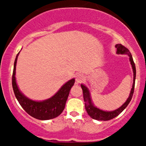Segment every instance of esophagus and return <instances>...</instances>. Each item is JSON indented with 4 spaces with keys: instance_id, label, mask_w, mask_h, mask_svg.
Listing matches in <instances>:
<instances>
[{
    "instance_id": "34e87169",
    "label": "esophagus",
    "mask_w": 146,
    "mask_h": 146,
    "mask_svg": "<svg viewBox=\"0 0 146 146\" xmlns=\"http://www.w3.org/2000/svg\"><path fill=\"white\" fill-rule=\"evenodd\" d=\"M84 80H85V77L84 75L82 74H78L76 76H75V81H76V82L78 84L82 82Z\"/></svg>"
}]
</instances>
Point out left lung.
Returning <instances> with one entry per match:
<instances>
[{"instance_id":"1","label":"left lung","mask_w":146,"mask_h":146,"mask_svg":"<svg viewBox=\"0 0 146 146\" xmlns=\"http://www.w3.org/2000/svg\"><path fill=\"white\" fill-rule=\"evenodd\" d=\"M115 47L117 48V54H124L128 55L129 56V60H130V64H131L132 68V71H133V84H132V87L130 90V95H129L128 98L123 104V105L121 106L119 108H118L116 110H112V111H105V110H101L100 108L96 107L92 102L91 97L88 88L84 85L83 84H81L82 89L83 91V97L84 100L85 102V108L87 111V113L91 118L94 119L96 120H100V121H108L112 119L115 118V117L118 116L120 113L123 111L131 101L132 95H133L134 89H135V78H136V68H135V62L133 61V58L129 51V50L126 47L121 44H117L115 45Z\"/></svg>"}]
</instances>
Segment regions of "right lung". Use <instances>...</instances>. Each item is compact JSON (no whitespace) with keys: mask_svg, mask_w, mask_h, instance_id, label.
Here are the masks:
<instances>
[{"mask_svg":"<svg viewBox=\"0 0 146 146\" xmlns=\"http://www.w3.org/2000/svg\"><path fill=\"white\" fill-rule=\"evenodd\" d=\"M14 62L12 75V87L15 96L23 108L31 117L40 120H48L56 118L62 113L71 87L74 85L75 78L68 80L51 98L42 100L35 101L28 98L18 88L16 80V66L18 56Z\"/></svg>","mask_w":146,"mask_h":146,"instance_id":"add662e5","label":"right lung"}]
</instances>
